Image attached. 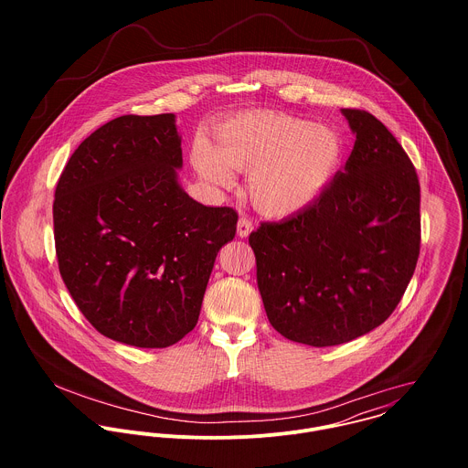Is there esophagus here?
<instances>
[{
	"mask_svg": "<svg viewBox=\"0 0 468 468\" xmlns=\"http://www.w3.org/2000/svg\"><path fill=\"white\" fill-rule=\"evenodd\" d=\"M252 230H254V225H252V221H250L249 218L241 216V218L238 219V236H239V238H247V236H249Z\"/></svg>",
	"mask_w": 468,
	"mask_h": 468,
	"instance_id": "obj_1",
	"label": "esophagus"
}]
</instances>
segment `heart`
<instances>
[{
    "label": "heart",
    "mask_w": 468,
    "mask_h": 468,
    "mask_svg": "<svg viewBox=\"0 0 468 468\" xmlns=\"http://www.w3.org/2000/svg\"><path fill=\"white\" fill-rule=\"evenodd\" d=\"M214 136L216 145H193L197 173L218 187L234 184L230 166L250 173V201L270 218L292 216L317 200L344 154V138L334 126L277 112L239 113Z\"/></svg>",
    "instance_id": "1"
}]
</instances>
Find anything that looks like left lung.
Segmentation results:
<instances>
[{
    "mask_svg": "<svg viewBox=\"0 0 468 468\" xmlns=\"http://www.w3.org/2000/svg\"><path fill=\"white\" fill-rule=\"evenodd\" d=\"M340 112L356 136L344 169L312 205L249 236L270 324L314 347L378 328L420 254L414 165L371 113Z\"/></svg>",
    "mask_w": 468,
    "mask_h": 468,
    "instance_id": "obj_1",
    "label": "left lung"
}]
</instances>
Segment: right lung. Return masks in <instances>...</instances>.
Instances as JSON below:
<instances>
[{
    "label": "right lung",
    "mask_w": 468,
    "mask_h": 468,
    "mask_svg": "<svg viewBox=\"0 0 468 468\" xmlns=\"http://www.w3.org/2000/svg\"><path fill=\"white\" fill-rule=\"evenodd\" d=\"M182 165L173 113L124 115L90 134L58 182L61 277L112 340L167 347L189 334L216 256L236 236V210L193 200Z\"/></svg>",
    "instance_id": "obj_1"
}]
</instances>
